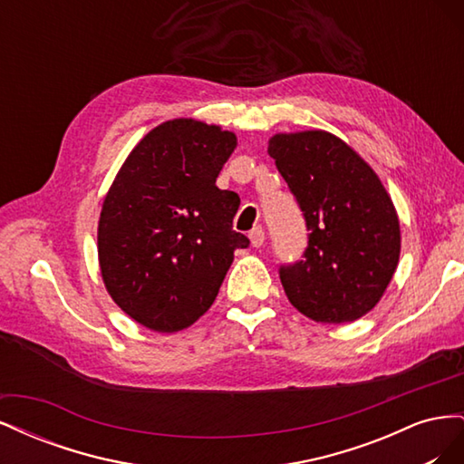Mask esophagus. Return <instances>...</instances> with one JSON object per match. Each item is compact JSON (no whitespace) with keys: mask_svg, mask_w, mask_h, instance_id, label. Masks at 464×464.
Returning <instances> with one entry per match:
<instances>
[{"mask_svg":"<svg viewBox=\"0 0 464 464\" xmlns=\"http://www.w3.org/2000/svg\"><path fill=\"white\" fill-rule=\"evenodd\" d=\"M249 240H251V246H254V247H261L263 242H265V230L261 227L254 228L249 232Z\"/></svg>","mask_w":464,"mask_h":464,"instance_id":"34e87169","label":"esophagus"}]
</instances>
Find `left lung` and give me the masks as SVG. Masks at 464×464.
I'll use <instances>...</instances> for the list:
<instances>
[{
  "instance_id": "left-lung-1",
  "label": "left lung",
  "mask_w": 464,
  "mask_h": 464,
  "mask_svg": "<svg viewBox=\"0 0 464 464\" xmlns=\"http://www.w3.org/2000/svg\"><path fill=\"white\" fill-rule=\"evenodd\" d=\"M269 154L310 230L302 259L278 269L290 304L319 323L366 315L401 254L399 218L382 181L327 131L275 135Z\"/></svg>"
}]
</instances>
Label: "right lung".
<instances>
[{
    "instance_id": "right-lung-1",
    "label": "right lung",
    "mask_w": 464,
    "mask_h": 464,
    "mask_svg": "<svg viewBox=\"0 0 464 464\" xmlns=\"http://www.w3.org/2000/svg\"><path fill=\"white\" fill-rule=\"evenodd\" d=\"M236 147L217 125L172 120L123 162L98 222L110 296L141 325L176 333L213 305L249 240L232 230L240 198L215 181Z\"/></svg>"
}]
</instances>
